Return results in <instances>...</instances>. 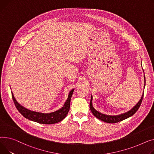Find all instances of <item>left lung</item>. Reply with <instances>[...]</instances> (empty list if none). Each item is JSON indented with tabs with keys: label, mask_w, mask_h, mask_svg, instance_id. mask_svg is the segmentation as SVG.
I'll return each mask as SVG.
<instances>
[{
	"label": "left lung",
	"mask_w": 154,
	"mask_h": 154,
	"mask_svg": "<svg viewBox=\"0 0 154 154\" xmlns=\"http://www.w3.org/2000/svg\"><path fill=\"white\" fill-rule=\"evenodd\" d=\"M144 80H145V83H146L145 76H144ZM144 86H145V85H144ZM143 94L140 99V101L138 102V103L136 105H135L134 107H132L130 111L126 112L125 113L119 114V115H116V116L106 115V114H102L101 112H98L97 111H96L93 106V103H92L93 96H92L91 97V101H90L89 107H90V109H91V112L93 114V115L96 117V118L99 119V120H101V121H104L107 123H116V122L122 121L127 118H129V117L133 116L135 112H136L139 109V108L141 104V103H142V99H143Z\"/></svg>",
	"instance_id": "obj_1"
}]
</instances>
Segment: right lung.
I'll list each match as a JSON object with an SVG mask.
<instances>
[{"instance_id":"1","label":"right lung","mask_w":154,"mask_h":154,"mask_svg":"<svg viewBox=\"0 0 154 154\" xmlns=\"http://www.w3.org/2000/svg\"><path fill=\"white\" fill-rule=\"evenodd\" d=\"M74 91V89H72L68 94V97L65 103L61 109L50 113H42L38 112L32 111L24 107L18 103L12 92V96L14 103L17 107V110L19 112L25 117L26 119H28L30 121L38 122L40 124H53L61 121L68 113L70 107V101L71 98Z\"/></svg>"}]
</instances>
